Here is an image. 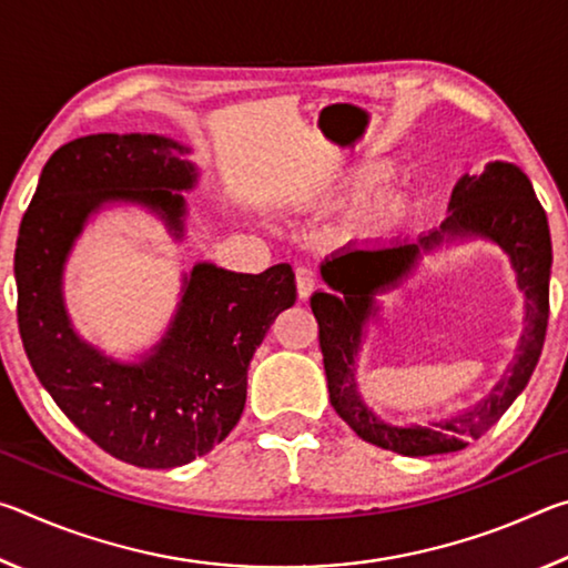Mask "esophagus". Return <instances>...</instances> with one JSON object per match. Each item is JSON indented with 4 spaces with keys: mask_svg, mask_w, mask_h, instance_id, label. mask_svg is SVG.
<instances>
[{
    "mask_svg": "<svg viewBox=\"0 0 568 568\" xmlns=\"http://www.w3.org/2000/svg\"><path fill=\"white\" fill-rule=\"evenodd\" d=\"M295 283H297V297H301V301H307L311 293L315 291V285H318V273H315L313 267H297Z\"/></svg>",
    "mask_w": 568,
    "mask_h": 568,
    "instance_id": "34e87169",
    "label": "esophagus"
}]
</instances>
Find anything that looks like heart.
<instances>
[{
  "mask_svg": "<svg viewBox=\"0 0 568 568\" xmlns=\"http://www.w3.org/2000/svg\"><path fill=\"white\" fill-rule=\"evenodd\" d=\"M393 175V168L386 165V162H361V165H353L351 170H345L335 180V190H341L343 195L351 197H363L368 192L378 190L383 182ZM406 213V203L398 195H378L373 197L368 205L363 210L365 223L371 225H390Z\"/></svg>",
  "mask_w": 568,
  "mask_h": 568,
  "instance_id": "heart-1",
  "label": "heart"
}]
</instances>
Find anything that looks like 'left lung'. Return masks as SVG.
Returning a JSON list of instances; mask_svg holds the SVG:
<instances>
[{
    "label": "left lung",
    "mask_w": 568,
    "mask_h": 568,
    "mask_svg": "<svg viewBox=\"0 0 568 568\" xmlns=\"http://www.w3.org/2000/svg\"><path fill=\"white\" fill-rule=\"evenodd\" d=\"M478 236L501 246L525 293L527 328L507 376L476 407L426 424L396 427L362 400L357 353L364 328L379 317L377 295L397 286L426 254L444 242ZM325 291L313 293L311 307L321 328V351L331 403L338 416L368 444L400 456L454 454L478 440L526 388L544 348L549 323L551 235L531 180L514 162H488L480 175H464L450 192L448 215L438 230L416 240L383 245H348L321 265Z\"/></svg>",
    "instance_id": "8db88e82"
}]
</instances>
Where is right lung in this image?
<instances>
[{
	"instance_id": "right-lung-1",
	"label": "right lung",
	"mask_w": 568,
	"mask_h": 568,
	"mask_svg": "<svg viewBox=\"0 0 568 568\" xmlns=\"http://www.w3.org/2000/svg\"><path fill=\"white\" fill-rule=\"evenodd\" d=\"M190 148L165 134H88L47 160L19 225L17 321L47 393L84 436L140 468H175L205 456L243 416L247 365L271 323L295 303L287 263L261 275L195 263L162 338L120 361L74 331L62 277L77 237L104 207L138 205L185 237L197 185Z\"/></svg>"
}]
</instances>
